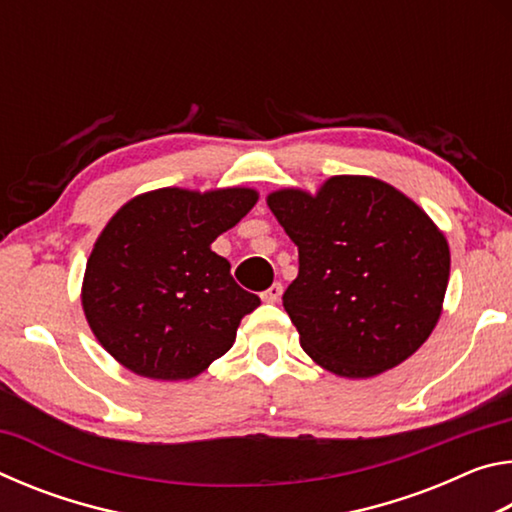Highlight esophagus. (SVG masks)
I'll list each match as a JSON object with an SVG mask.
<instances>
[{
	"label": "esophagus",
	"mask_w": 512,
	"mask_h": 512,
	"mask_svg": "<svg viewBox=\"0 0 512 512\" xmlns=\"http://www.w3.org/2000/svg\"><path fill=\"white\" fill-rule=\"evenodd\" d=\"M280 296H282V284L275 282L262 293V300L264 302H277V300H280Z\"/></svg>",
	"instance_id": "esophagus-1"
}]
</instances>
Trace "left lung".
Returning a JSON list of instances; mask_svg holds the SVG:
<instances>
[{"instance_id": "1", "label": "left lung", "mask_w": 512, "mask_h": 512, "mask_svg": "<svg viewBox=\"0 0 512 512\" xmlns=\"http://www.w3.org/2000/svg\"><path fill=\"white\" fill-rule=\"evenodd\" d=\"M266 203L298 246V277L282 300L320 368L377 377L429 339L452 257L418 203L372 176H332L316 194L277 189Z\"/></svg>"}]
</instances>
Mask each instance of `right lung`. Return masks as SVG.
Listing matches in <instances>:
<instances>
[{
    "instance_id": "1",
    "label": "right lung",
    "mask_w": 512,
    "mask_h": 512,
    "mask_svg": "<svg viewBox=\"0 0 512 512\" xmlns=\"http://www.w3.org/2000/svg\"><path fill=\"white\" fill-rule=\"evenodd\" d=\"M257 198L250 187H162L112 214L81 287L85 320L110 357L140 377L180 381L232 348L259 298L232 280L212 241Z\"/></svg>"
}]
</instances>
